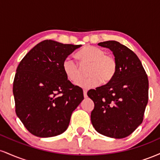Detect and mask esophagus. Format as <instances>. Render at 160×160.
<instances>
[{"label": "esophagus", "mask_w": 160, "mask_h": 160, "mask_svg": "<svg viewBox=\"0 0 160 160\" xmlns=\"http://www.w3.org/2000/svg\"><path fill=\"white\" fill-rule=\"evenodd\" d=\"M83 96L85 98H87V91L86 90H83Z\"/></svg>", "instance_id": "esophagus-1"}]
</instances>
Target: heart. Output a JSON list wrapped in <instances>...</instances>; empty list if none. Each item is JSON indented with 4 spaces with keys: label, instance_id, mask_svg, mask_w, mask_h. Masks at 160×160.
Masks as SVG:
<instances>
[{
    "label": "heart",
    "instance_id": "b5f03b06",
    "mask_svg": "<svg viewBox=\"0 0 160 160\" xmlns=\"http://www.w3.org/2000/svg\"><path fill=\"white\" fill-rule=\"evenodd\" d=\"M80 65L84 67L89 65L87 70L88 78L82 79L81 68L72 58H66L62 62V70L66 78L73 83L78 81L77 85L88 89L102 83L109 82L117 72V62L113 56L106 55L102 49L93 46H86L77 54Z\"/></svg>",
    "mask_w": 160,
    "mask_h": 160
}]
</instances>
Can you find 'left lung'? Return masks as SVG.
Returning <instances> with one entry per match:
<instances>
[{
	"instance_id": "1",
	"label": "left lung",
	"mask_w": 160,
	"mask_h": 160,
	"mask_svg": "<svg viewBox=\"0 0 160 160\" xmlns=\"http://www.w3.org/2000/svg\"><path fill=\"white\" fill-rule=\"evenodd\" d=\"M98 46L112 51L117 68L111 81L87 92L95 104L91 122L98 133L123 138L143 121L148 102V76L135 53L126 46L115 40Z\"/></svg>"
}]
</instances>
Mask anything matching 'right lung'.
Here are the masks:
<instances>
[{"label": "right lung", "instance_id": "right-lung-1", "mask_svg": "<svg viewBox=\"0 0 160 160\" xmlns=\"http://www.w3.org/2000/svg\"><path fill=\"white\" fill-rule=\"evenodd\" d=\"M81 46L43 40L20 62L12 89L16 113L32 135L49 138L63 133L83 100L82 89L62 70L64 60Z\"/></svg>", "mask_w": 160, "mask_h": 160}]
</instances>
